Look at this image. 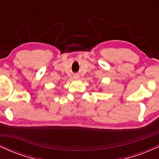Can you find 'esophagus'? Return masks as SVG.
I'll list each match as a JSON object with an SVG mask.
<instances>
[{
  "label": "esophagus",
  "instance_id": "esophagus-1",
  "mask_svg": "<svg viewBox=\"0 0 159 159\" xmlns=\"http://www.w3.org/2000/svg\"><path fill=\"white\" fill-rule=\"evenodd\" d=\"M74 78H75V79H78V78H79V76H78V75H75Z\"/></svg>",
  "mask_w": 159,
  "mask_h": 159
}]
</instances>
